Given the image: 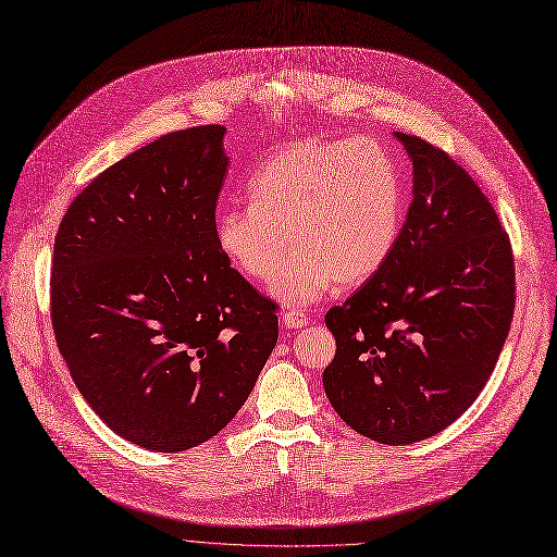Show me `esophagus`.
<instances>
[{
  "instance_id": "1",
  "label": "esophagus",
  "mask_w": 557,
  "mask_h": 557,
  "mask_svg": "<svg viewBox=\"0 0 557 557\" xmlns=\"http://www.w3.org/2000/svg\"><path fill=\"white\" fill-rule=\"evenodd\" d=\"M280 320H282V325H284L286 330H302V327H307V323H309V318H307L302 311H296V309L284 311V313L280 315Z\"/></svg>"
}]
</instances>
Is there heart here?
<instances>
[{"mask_svg": "<svg viewBox=\"0 0 557 557\" xmlns=\"http://www.w3.org/2000/svg\"><path fill=\"white\" fill-rule=\"evenodd\" d=\"M248 198L219 208L216 246L239 273L267 282L290 238L297 252L271 282L286 305H311L336 282L363 284L399 237L397 169L370 139L288 146L252 175Z\"/></svg>", "mask_w": 557, "mask_h": 557, "instance_id": "obj_1", "label": "heart"}]
</instances>
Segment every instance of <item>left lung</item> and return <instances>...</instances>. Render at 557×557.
<instances>
[{
  "instance_id": "obj_1",
  "label": "left lung",
  "mask_w": 557,
  "mask_h": 557,
  "mask_svg": "<svg viewBox=\"0 0 557 557\" xmlns=\"http://www.w3.org/2000/svg\"><path fill=\"white\" fill-rule=\"evenodd\" d=\"M395 137L413 162L411 208L384 267L325 315L336 357L323 386L357 433L413 445L487 384L512 323L515 259L472 175L422 137Z\"/></svg>"
}]
</instances>
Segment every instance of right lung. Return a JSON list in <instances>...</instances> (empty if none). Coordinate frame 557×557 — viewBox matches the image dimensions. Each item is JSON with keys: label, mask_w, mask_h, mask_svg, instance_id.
I'll use <instances>...</instances> for the list:
<instances>
[{"label": "right lung", "mask_w": 557, "mask_h": 557, "mask_svg": "<svg viewBox=\"0 0 557 557\" xmlns=\"http://www.w3.org/2000/svg\"><path fill=\"white\" fill-rule=\"evenodd\" d=\"M225 128L162 135L70 205L51 325L76 388L124 441L185 451L237 416L277 343L275 302L214 239Z\"/></svg>", "instance_id": "add662e5"}]
</instances>
